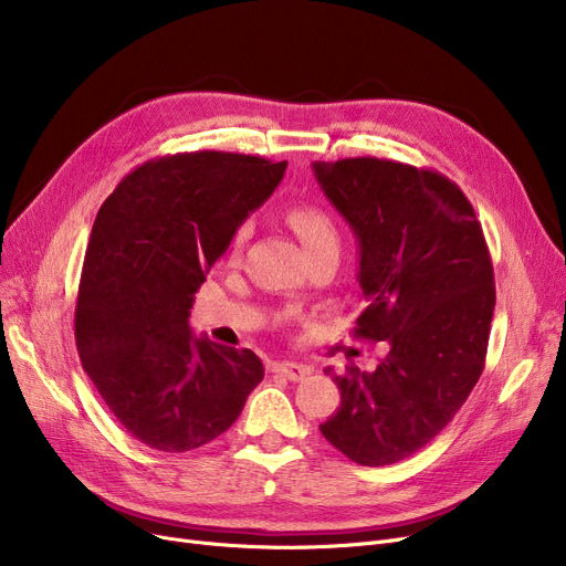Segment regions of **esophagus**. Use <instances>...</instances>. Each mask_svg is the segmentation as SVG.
<instances>
[{"label":"esophagus","mask_w":566,"mask_h":566,"mask_svg":"<svg viewBox=\"0 0 566 566\" xmlns=\"http://www.w3.org/2000/svg\"><path fill=\"white\" fill-rule=\"evenodd\" d=\"M273 374L295 382V380H303L310 374V369L305 365H298V363H275L273 365Z\"/></svg>","instance_id":"esophagus-1"}]
</instances>
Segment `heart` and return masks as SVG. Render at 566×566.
Returning <instances> with one entry per match:
<instances>
[{
    "label": "heart",
    "instance_id": "1",
    "mask_svg": "<svg viewBox=\"0 0 566 566\" xmlns=\"http://www.w3.org/2000/svg\"><path fill=\"white\" fill-rule=\"evenodd\" d=\"M286 222L301 238L307 254L321 250H339V227L323 206L298 201L286 208Z\"/></svg>",
    "mask_w": 566,
    "mask_h": 566
}]
</instances>
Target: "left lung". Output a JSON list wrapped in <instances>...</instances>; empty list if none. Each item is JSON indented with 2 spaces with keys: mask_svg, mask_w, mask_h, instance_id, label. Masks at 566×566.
I'll list each match as a JSON object with an SVG mask.
<instances>
[{
  "mask_svg": "<svg viewBox=\"0 0 566 566\" xmlns=\"http://www.w3.org/2000/svg\"><path fill=\"white\" fill-rule=\"evenodd\" d=\"M358 238L365 312L353 335L388 342L374 371L325 369L342 403L318 429L360 465H390L431 442L480 380L495 307L489 248L448 176L378 158L314 163Z\"/></svg>",
  "mask_w": 566,
  "mask_h": 566,
  "instance_id": "1",
  "label": "left lung"
}]
</instances>
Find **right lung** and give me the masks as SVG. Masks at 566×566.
<instances>
[{"label": "right lung", "instance_id": "right-lung-1", "mask_svg": "<svg viewBox=\"0 0 566 566\" xmlns=\"http://www.w3.org/2000/svg\"><path fill=\"white\" fill-rule=\"evenodd\" d=\"M286 163L195 151L148 160L105 199L75 307L82 367L133 438L190 452L224 433L263 378L250 348L195 337L190 310Z\"/></svg>", "mask_w": 566, "mask_h": 566}]
</instances>
